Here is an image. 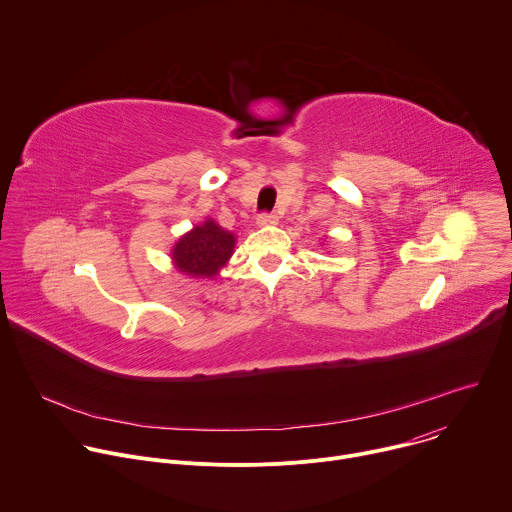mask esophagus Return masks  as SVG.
I'll list each match as a JSON object with an SVG mask.
<instances>
[{"instance_id":"1","label":"esophagus","mask_w":512,"mask_h":512,"mask_svg":"<svg viewBox=\"0 0 512 512\" xmlns=\"http://www.w3.org/2000/svg\"><path fill=\"white\" fill-rule=\"evenodd\" d=\"M275 223H277V214H273V212H261L257 216V225L259 227H267V225H275Z\"/></svg>"}]
</instances>
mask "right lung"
<instances>
[{
	"mask_svg": "<svg viewBox=\"0 0 512 512\" xmlns=\"http://www.w3.org/2000/svg\"><path fill=\"white\" fill-rule=\"evenodd\" d=\"M235 249V235L218 227L212 218L190 233L180 237L172 249V261L178 271L192 277H214L218 275Z\"/></svg>",
	"mask_w": 512,
	"mask_h": 512,
	"instance_id": "right-lung-1",
	"label": "right lung"
}]
</instances>
